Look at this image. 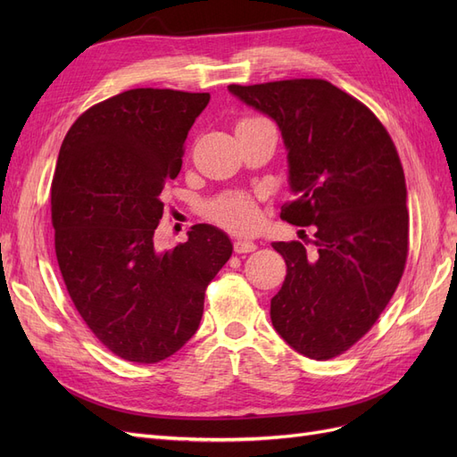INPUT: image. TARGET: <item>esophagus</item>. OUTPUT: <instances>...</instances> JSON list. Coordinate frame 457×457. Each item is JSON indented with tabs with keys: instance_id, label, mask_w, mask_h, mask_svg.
<instances>
[{
	"instance_id": "esophagus-1",
	"label": "esophagus",
	"mask_w": 457,
	"mask_h": 457,
	"mask_svg": "<svg viewBox=\"0 0 457 457\" xmlns=\"http://www.w3.org/2000/svg\"><path fill=\"white\" fill-rule=\"evenodd\" d=\"M255 250H257V245L252 240H237V242H234V252H237V253H250V252H255Z\"/></svg>"
}]
</instances>
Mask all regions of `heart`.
Masks as SVG:
<instances>
[{"label": "heart", "instance_id": "heart-1", "mask_svg": "<svg viewBox=\"0 0 457 457\" xmlns=\"http://www.w3.org/2000/svg\"><path fill=\"white\" fill-rule=\"evenodd\" d=\"M257 118H247L242 120L240 123L253 121ZM238 123V126H240ZM210 215L213 220H217L219 225H223L230 230L237 232H245L257 227L259 223V210L255 202L245 196V195H225L219 200H215L210 207Z\"/></svg>", "mask_w": 457, "mask_h": 457}]
</instances>
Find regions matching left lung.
<instances>
[{
	"mask_svg": "<svg viewBox=\"0 0 457 457\" xmlns=\"http://www.w3.org/2000/svg\"><path fill=\"white\" fill-rule=\"evenodd\" d=\"M278 126L295 195L280 217L314 227L312 252L274 242L287 267L270 320L299 354L328 361L376 324L403 278L408 210L403 163L371 110L326 79L228 86ZM305 234V230H299Z\"/></svg>",
	"mask_w": 457,
	"mask_h": 457,
	"instance_id": "left-lung-1",
	"label": "left lung"
}]
</instances>
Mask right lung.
Here are the masks:
<instances>
[{
  "instance_id": "1",
  "label": "right lung",
  "mask_w": 457,
  "mask_h": 457,
  "mask_svg": "<svg viewBox=\"0 0 457 457\" xmlns=\"http://www.w3.org/2000/svg\"><path fill=\"white\" fill-rule=\"evenodd\" d=\"M210 93L129 89L66 133L51 185L54 252L68 294L108 351L154 364L196 334L205 287L232 255L227 234L195 225L160 252L162 190L183 165Z\"/></svg>"
}]
</instances>
